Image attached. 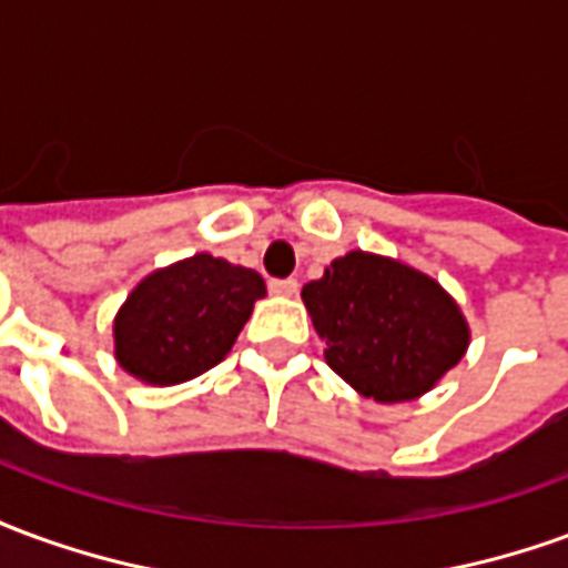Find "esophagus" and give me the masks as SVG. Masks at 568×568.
Here are the masks:
<instances>
[{
    "label": "esophagus",
    "mask_w": 568,
    "mask_h": 568,
    "mask_svg": "<svg viewBox=\"0 0 568 568\" xmlns=\"http://www.w3.org/2000/svg\"><path fill=\"white\" fill-rule=\"evenodd\" d=\"M297 288H301V285H297V280H292V276H288V280H271L273 295L292 297V295H297Z\"/></svg>",
    "instance_id": "esophagus-1"
}]
</instances>
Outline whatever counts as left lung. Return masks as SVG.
I'll return each mask as SVG.
<instances>
[{
	"instance_id": "left-lung-1",
	"label": "left lung",
	"mask_w": 568,
	"mask_h": 568,
	"mask_svg": "<svg viewBox=\"0 0 568 568\" xmlns=\"http://www.w3.org/2000/svg\"><path fill=\"white\" fill-rule=\"evenodd\" d=\"M301 297L325 341V362L374 402L395 405L428 393L468 346L453 297L393 258L349 252L304 285Z\"/></svg>"
}]
</instances>
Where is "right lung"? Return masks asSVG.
<instances>
[{"label": "right lung", "instance_id": "right-lung-1", "mask_svg": "<svg viewBox=\"0 0 568 568\" xmlns=\"http://www.w3.org/2000/svg\"><path fill=\"white\" fill-rule=\"evenodd\" d=\"M264 297V280L212 255L145 276L115 320V356L133 377L173 386L215 368Z\"/></svg>", "mask_w": 568, "mask_h": 568}]
</instances>
